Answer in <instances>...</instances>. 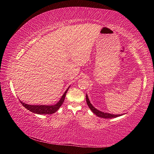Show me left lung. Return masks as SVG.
Masks as SVG:
<instances>
[{
  "mask_svg": "<svg viewBox=\"0 0 154 154\" xmlns=\"http://www.w3.org/2000/svg\"><path fill=\"white\" fill-rule=\"evenodd\" d=\"M85 98H86V102L88 106H89L90 110L92 111L94 113L95 115H96V116L99 117V118H106V119H111V118H117V117H119V116H122L123 114H120V115H114V114H111V113H105V112L103 111H99L98 109H96L94 106L92 104H91L90 101L89 100V98H88V94H86V96H85Z\"/></svg>",
  "mask_w": 154,
  "mask_h": 154,
  "instance_id": "8db88e82",
  "label": "left lung"
}]
</instances>
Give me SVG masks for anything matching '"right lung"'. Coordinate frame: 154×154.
<instances>
[{"label": "right lung", "mask_w": 154, "mask_h": 154, "mask_svg": "<svg viewBox=\"0 0 154 154\" xmlns=\"http://www.w3.org/2000/svg\"><path fill=\"white\" fill-rule=\"evenodd\" d=\"M70 86L67 88L66 90L65 91L64 94L62 96L61 98L60 99V100L55 105H28V104H26L25 103H23L22 101H20V103H22V105L24 106L26 109H27L28 110L36 114H40V115H46V114H52L54 113L55 112L58 110L60 107V106L62 105V103H64L65 96H66L67 91L69 90Z\"/></svg>", "instance_id": "1"}]
</instances>
